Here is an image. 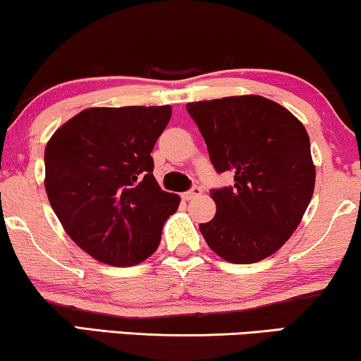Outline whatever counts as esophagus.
<instances>
[{"mask_svg": "<svg viewBox=\"0 0 361 361\" xmlns=\"http://www.w3.org/2000/svg\"><path fill=\"white\" fill-rule=\"evenodd\" d=\"M200 194H202V189H200L199 185H195V187H192L190 190L184 192V194H182V197H184L185 200H192L194 197H199Z\"/></svg>", "mask_w": 361, "mask_h": 361, "instance_id": "obj_1", "label": "esophagus"}]
</instances>
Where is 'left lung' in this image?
Segmentation results:
<instances>
[{
    "label": "left lung",
    "instance_id": "1",
    "mask_svg": "<svg viewBox=\"0 0 361 361\" xmlns=\"http://www.w3.org/2000/svg\"><path fill=\"white\" fill-rule=\"evenodd\" d=\"M214 169L233 185L212 189V221L199 228L215 254L254 264L277 252L310 204L315 166L310 139L292 112L262 96L189 102Z\"/></svg>",
    "mask_w": 361,
    "mask_h": 361
}]
</instances>
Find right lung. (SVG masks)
<instances>
[{
    "label": "right lung",
    "mask_w": 361,
    "mask_h": 361,
    "mask_svg": "<svg viewBox=\"0 0 361 361\" xmlns=\"http://www.w3.org/2000/svg\"><path fill=\"white\" fill-rule=\"evenodd\" d=\"M171 106L91 107L53 134L44 151L46 194L68 235L102 264L152 255L180 197L154 177L152 149Z\"/></svg>",
    "instance_id": "obj_1"
}]
</instances>
